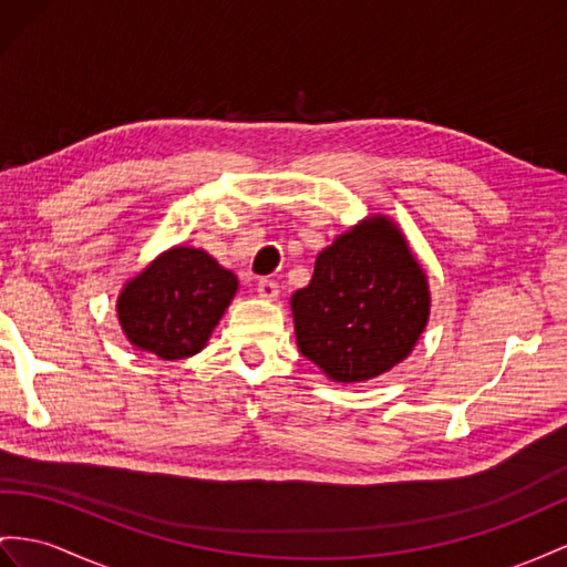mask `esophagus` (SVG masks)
I'll return each mask as SVG.
<instances>
[{
    "label": "esophagus",
    "mask_w": 567,
    "mask_h": 567,
    "mask_svg": "<svg viewBox=\"0 0 567 567\" xmlns=\"http://www.w3.org/2000/svg\"><path fill=\"white\" fill-rule=\"evenodd\" d=\"M278 295H280V289H278V282H272V280H258V297L260 299H268V301H275L278 299Z\"/></svg>",
    "instance_id": "34e87169"
}]
</instances>
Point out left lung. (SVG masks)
<instances>
[{"instance_id":"obj_1","label":"left lung","mask_w":567,"mask_h":567,"mask_svg":"<svg viewBox=\"0 0 567 567\" xmlns=\"http://www.w3.org/2000/svg\"><path fill=\"white\" fill-rule=\"evenodd\" d=\"M429 311L426 272L385 215L326 246L292 295L299 352L338 383L371 381L408 359Z\"/></svg>"}]
</instances>
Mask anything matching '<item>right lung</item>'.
I'll return each instance as SVG.
<instances>
[{
  "label": "right lung",
  "instance_id": "obj_1",
  "mask_svg": "<svg viewBox=\"0 0 567 567\" xmlns=\"http://www.w3.org/2000/svg\"><path fill=\"white\" fill-rule=\"evenodd\" d=\"M237 275L203 249L172 246L117 297L126 340L165 361L198 354L237 295Z\"/></svg>",
  "mask_w": 567,
  "mask_h": 567
}]
</instances>
